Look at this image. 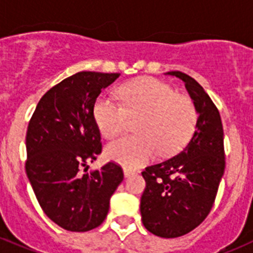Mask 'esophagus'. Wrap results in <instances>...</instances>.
Masks as SVG:
<instances>
[{"mask_svg":"<svg viewBox=\"0 0 253 253\" xmlns=\"http://www.w3.org/2000/svg\"><path fill=\"white\" fill-rule=\"evenodd\" d=\"M124 173H125V177H129L132 176V174H134V171H132V169H125Z\"/></svg>","mask_w":253,"mask_h":253,"instance_id":"34e87169","label":"esophagus"}]
</instances>
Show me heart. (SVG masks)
<instances>
[{"label":"heart","instance_id":"1","mask_svg":"<svg viewBox=\"0 0 253 253\" xmlns=\"http://www.w3.org/2000/svg\"><path fill=\"white\" fill-rule=\"evenodd\" d=\"M119 103L101 96L93 105V119L101 134L113 140L126 129L128 119H137L136 136L124 137L106 147L111 161L137 169L160 156L182 150L197 125V108L187 94L176 93L169 84L141 77L119 88Z\"/></svg>","mask_w":253,"mask_h":253}]
</instances>
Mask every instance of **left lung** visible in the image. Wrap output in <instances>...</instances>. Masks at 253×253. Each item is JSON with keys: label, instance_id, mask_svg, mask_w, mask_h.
<instances>
[{"label": "left lung", "instance_id": "left-lung-1", "mask_svg": "<svg viewBox=\"0 0 253 253\" xmlns=\"http://www.w3.org/2000/svg\"><path fill=\"white\" fill-rule=\"evenodd\" d=\"M185 82L197 108L192 138L178 155L146 167V188L141 197V216L146 230L160 237L174 238L201 225L216 200L225 172L223 127L216 105L196 80L169 71Z\"/></svg>", "mask_w": 253, "mask_h": 253}]
</instances>
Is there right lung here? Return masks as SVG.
<instances>
[{
	"instance_id": "add662e5",
	"label": "right lung",
	"mask_w": 253,
	"mask_h": 253,
	"mask_svg": "<svg viewBox=\"0 0 253 253\" xmlns=\"http://www.w3.org/2000/svg\"><path fill=\"white\" fill-rule=\"evenodd\" d=\"M119 73L82 71L42 96L26 133V173L37 201L56 225L72 232L98 227L110 210V198L124 180L116 162L86 172L102 152L93 105Z\"/></svg>"
}]
</instances>
